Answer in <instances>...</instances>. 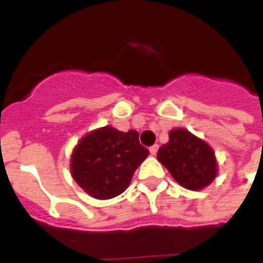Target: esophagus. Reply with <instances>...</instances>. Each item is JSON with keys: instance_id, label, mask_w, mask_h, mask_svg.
I'll list each match as a JSON object with an SVG mask.
<instances>
[{"instance_id": "obj_1", "label": "esophagus", "mask_w": 263, "mask_h": 263, "mask_svg": "<svg viewBox=\"0 0 263 263\" xmlns=\"http://www.w3.org/2000/svg\"><path fill=\"white\" fill-rule=\"evenodd\" d=\"M157 151H158V145H157V144L151 145V147H150V154L155 155V154H157Z\"/></svg>"}]
</instances>
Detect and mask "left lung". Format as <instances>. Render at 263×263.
Masks as SVG:
<instances>
[{
    "label": "left lung",
    "mask_w": 263,
    "mask_h": 263,
    "mask_svg": "<svg viewBox=\"0 0 263 263\" xmlns=\"http://www.w3.org/2000/svg\"><path fill=\"white\" fill-rule=\"evenodd\" d=\"M157 158L181 186L191 191L206 187L217 175L212 147L185 129L170 132V141L161 145Z\"/></svg>",
    "instance_id": "1"
}]
</instances>
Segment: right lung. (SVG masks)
I'll list each match as a JSON object with an SVG mask.
<instances>
[{
  "label": "right lung",
  "mask_w": 263,
  "mask_h": 263,
  "mask_svg": "<svg viewBox=\"0 0 263 263\" xmlns=\"http://www.w3.org/2000/svg\"><path fill=\"white\" fill-rule=\"evenodd\" d=\"M147 155L136 130L124 133L105 126L80 140L71 155V175L92 197L112 199L126 191Z\"/></svg>",
  "instance_id": "1"
}]
</instances>
